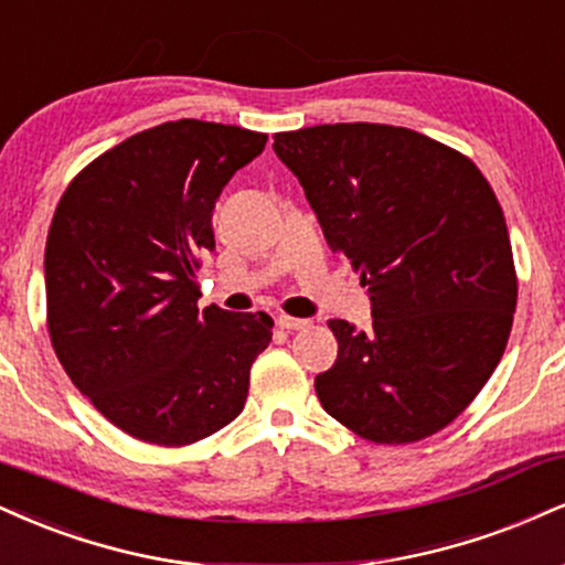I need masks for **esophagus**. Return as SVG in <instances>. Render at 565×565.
Returning <instances> with one entry per match:
<instances>
[{"mask_svg":"<svg viewBox=\"0 0 565 565\" xmlns=\"http://www.w3.org/2000/svg\"><path fill=\"white\" fill-rule=\"evenodd\" d=\"M278 326H281V329H287V331H302V329H308V321H305V318H291V316H278V321H276Z\"/></svg>","mask_w":565,"mask_h":565,"instance_id":"1","label":"esophagus"}]
</instances>
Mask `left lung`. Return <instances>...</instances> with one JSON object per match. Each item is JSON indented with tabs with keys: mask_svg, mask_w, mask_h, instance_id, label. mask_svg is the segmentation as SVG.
Instances as JSON below:
<instances>
[{
	"mask_svg": "<svg viewBox=\"0 0 565 565\" xmlns=\"http://www.w3.org/2000/svg\"><path fill=\"white\" fill-rule=\"evenodd\" d=\"M326 242L369 287L373 323L331 321L323 411L379 445L431 437L498 369L515 312L502 207L471 160L411 128L326 124L274 136Z\"/></svg>",
	"mask_w": 565,
	"mask_h": 565,
	"instance_id": "1",
	"label": "left lung"
}]
</instances>
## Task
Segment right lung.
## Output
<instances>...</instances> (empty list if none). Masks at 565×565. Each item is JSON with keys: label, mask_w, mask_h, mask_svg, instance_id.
<instances>
[{"label": "right lung", "mask_w": 565, "mask_h": 565, "mask_svg": "<svg viewBox=\"0 0 565 565\" xmlns=\"http://www.w3.org/2000/svg\"><path fill=\"white\" fill-rule=\"evenodd\" d=\"M265 141L207 120L160 124L84 168L54 210L52 348L102 416L149 445H192L239 416L274 334L265 312L196 308L217 196Z\"/></svg>", "instance_id": "1"}]
</instances>
